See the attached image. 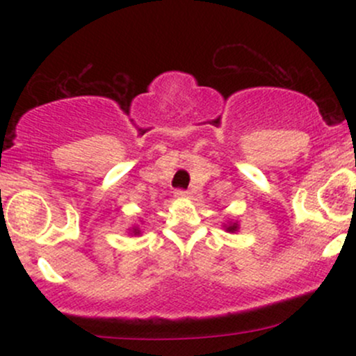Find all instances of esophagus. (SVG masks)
Instances as JSON below:
<instances>
[{
  "label": "esophagus",
  "mask_w": 356,
  "mask_h": 356,
  "mask_svg": "<svg viewBox=\"0 0 356 356\" xmlns=\"http://www.w3.org/2000/svg\"><path fill=\"white\" fill-rule=\"evenodd\" d=\"M174 195L177 199H187V197H191V192L186 191V189H177L174 192Z\"/></svg>",
  "instance_id": "34e87169"
}]
</instances>
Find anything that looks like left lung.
Wrapping results in <instances>:
<instances>
[{
	"label": "left lung",
	"mask_w": 356,
	"mask_h": 356,
	"mask_svg": "<svg viewBox=\"0 0 356 356\" xmlns=\"http://www.w3.org/2000/svg\"><path fill=\"white\" fill-rule=\"evenodd\" d=\"M236 229H238V224H231V226L229 227H227V231H229V232H234Z\"/></svg>",
	"instance_id": "obj_1"
}]
</instances>
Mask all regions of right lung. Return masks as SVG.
Instances as JSON below:
<instances>
[{"instance_id": "right-lung-1", "label": "right lung", "mask_w": 356, "mask_h": 356, "mask_svg": "<svg viewBox=\"0 0 356 356\" xmlns=\"http://www.w3.org/2000/svg\"><path fill=\"white\" fill-rule=\"evenodd\" d=\"M134 232H136V234H138V229H136V231H134Z\"/></svg>"}]
</instances>
